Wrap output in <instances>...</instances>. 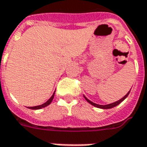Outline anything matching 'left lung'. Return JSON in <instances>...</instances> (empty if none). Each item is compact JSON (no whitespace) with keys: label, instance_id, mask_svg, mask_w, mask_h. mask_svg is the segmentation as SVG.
<instances>
[{"label":"left lung","instance_id":"left-lung-1","mask_svg":"<svg viewBox=\"0 0 147 147\" xmlns=\"http://www.w3.org/2000/svg\"><path fill=\"white\" fill-rule=\"evenodd\" d=\"M129 93H130V91H128V93L126 95L124 96L123 98H121V99H120L119 101H117V102H113V103H111V104H109V105H98V104H95V103H94V102H90V101L89 99L86 98V97H85V96H84V98H85V99H86V101H87V102H89L90 104H91V105H94V106H95V107H97V108L104 109H105L113 108V107H115V106H117V105H119V104H120V102H123V100H124V99L126 98L127 97V95L129 94Z\"/></svg>","mask_w":147,"mask_h":147}]
</instances>
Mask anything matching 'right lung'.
I'll return each instance as SVG.
<instances>
[{
  "mask_svg": "<svg viewBox=\"0 0 147 147\" xmlns=\"http://www.w3.org/2000/svg\"><path fill=\"white\" fill-rule=\"evenodd\" d=\"M54 94L55 93H53V94L52 95L51 98L49 99L48 101L45 102V103H44V104H42V105H38V106H34V107H29V109H40L44 108V107H45V106H47V105H49V104L52 102V101H53V98H54Z\"/></svg>",
  "mask_w": 147,
  "mask_h": 147,
  "instance_id": "right-lung-1",
  "label": "right lung"
}]
</instances>
